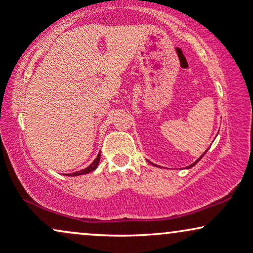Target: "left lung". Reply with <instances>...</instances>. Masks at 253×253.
<instances>
[{
	"instance_id": "8db88e82",
	"label": "left lung",
	"mask_w": 253,
	"mask_h": 253,
	"mask_svg": "<svg viewBox=\"0 0 253 253\" xmlns=\"http://www.w3.org/2000/svg\"><path fill=\"white\" fill-rule=\"evenodd\" d=\"M206 152H207V150H206V151H205V152H203V153H202V156H201V157H200V158H197V159H196V161H195V162H194V163H193V164H190V165H189V167H187V168H185V169H190V168H193V167H194V165H195V164H197V163H199V162H200V161H201V158H202V157L206 155Z\"/></svg>"
}]
</instances>
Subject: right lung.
<instances>
[{
  "instance_id": "1",
  "label": "right lung",
  "mask_w": 253,
  "mask_h": 253,
  "mask_svg": "<svg viewBox=\"0 0 253 253\" xmlns=\"http://www.w3.org/2000/svg\"><path fill=\"white\" fill-rule=\"evenodd\" d=\"M100 158H101V153H98L96 158L94 159V162H92V163L90 164L88 168H85V169H83L81 171H76V172H74V173H68V176H80V175H85V173L91 172V171H94L97 168L98 163H100Z\"/></svg>"
}]
</instances>
